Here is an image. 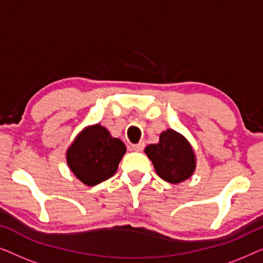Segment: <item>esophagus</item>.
Masks as SVG:
<instances>
[{"label": "esophagus", "mask_w": 263, "mask_h": 263, "mask_svg": "<svg viewBox=\"0 0 263 263\" xmlns=\"http://www.w3.org/2000/svg\"><path fill=\"white\" fill-rule=\"evenodd\" d=\"M133 151H135V152H141V151L145 148V142H139V143H135V145L132 146Z\"/></svg>", "instance_id": "esophagus-1"}]
</instances>
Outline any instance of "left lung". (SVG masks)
Masks as SVG:
<instances>
[{
    "label": "left lung",
    "mask_w": 263,
    "mask_h": 263,
    "mask_svg": "<svg viewBox=\"0 0 263 263\" xmlns=\"http://www.w3.org/2000/svg\"><path fill=\"white\" fill-rule=\"evenodd\" d=\"M145 152L160 178L168 183L185 181L195 170V156L189 142L172 129L161 133L159 142L146 147Z\"/></svg>",
    "instance_id": "8db88e82"
}]
</instances>
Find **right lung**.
<instances>
[{
	"label": "right lung",
	"instance_id": "add662e5",
	"mask_svg": "<svg viewBox=\"0 0 263 263\" xmlns=\"http://www.w3.org/2000/svg\"><path fill=\"white\" fill-rule=\"evenodd\" d=\"M124 153V143L96 124L75 139L67 152V163L82 183L92 186L112 177Z\"/></svg>",
	"mask_w": 263,
	"mask_h": 263
}]
</instances>
